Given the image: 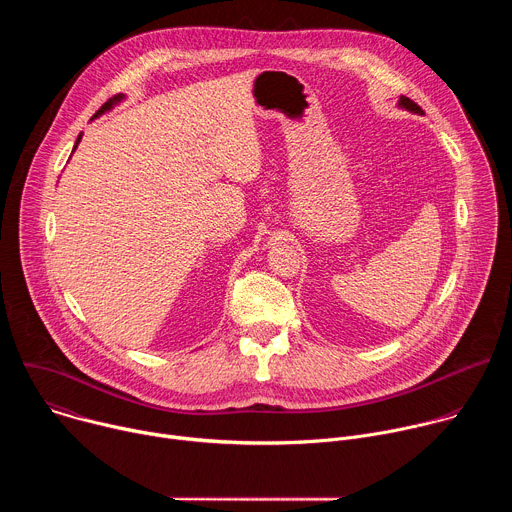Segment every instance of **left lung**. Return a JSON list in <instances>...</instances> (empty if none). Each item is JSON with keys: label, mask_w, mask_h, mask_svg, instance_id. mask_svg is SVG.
<instances>
[{"label": "left lung", "mask_w": 512, "mask_h": 512, "mask_svg": "<svg viewBox=\"0 0 512 512\" xmlns=\"http://www.w3.org/2000/svg\"><path fill=\"white\" fill-rule=\"evenodd\" d=\"M399 107H403V109H407V111H411V113H419V115H423L421 107H419L417 103H413L409 97H399Z\"/></svg>", "instance_id": "left-lung-1"}]
</instances>
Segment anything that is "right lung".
<instances>
[{"mask_svg": "<svg viewBox=\"0 0 512 512\" xmlns=\"http://www.w3.org/2000/svg\"><path fill=\"white\" fill-rule=\"evenodd\" d=\"M121 99H123V95H115V97H113V99H109V101H107V103H105V105H103V107H101V109H99V111H97V113H95V117H99V115H101V113H105V111H109V109H111V107H113V105H117V103H119V101H121ZM95 117H93V119H95ZM81 137H83V135H79V137H77V143H75V150H77V145H79V141H81Z\"/></svg>", "mask_w": 512, "mask_h": 512, "instance_id": "obj_1", "label": "right lung"}]
</instances>
